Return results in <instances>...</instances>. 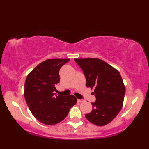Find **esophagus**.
I'll list each match as a JSON object with an SVG mask.
<instances>
[{"instance_id":"1","label":"esophagus","mask_w":149,"mask_h":149,"mask_svg":"<svg viewBox=\"0 0 149 149\" xmlns=\"http://www.w3.org/2000/svg\"><path fill=\"white\" fill-rule=\"evenodd\" d=\"M77 101L79 102H83L84 100L83 99H77Z\"/></svg>"}]
</instances>
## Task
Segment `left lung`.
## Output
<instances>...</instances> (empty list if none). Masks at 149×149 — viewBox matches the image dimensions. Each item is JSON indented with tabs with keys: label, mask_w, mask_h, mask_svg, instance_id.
I'll list each match as a JSON object with an SVG mask.
<instances>
[{
	"label": "left lung",
	"mask_w": 149,
	"mask_h": 149,
	"mask_svg": "<svg viewBox=\"0 0 149 149\" xmlns=\"http://www.w3.org/2000/svg\"><path fill=\"white\" fill-rule=\"evenodd\" d=\"M83 70L86 85L94 90L96 97L91 103L93 109L85 116L95 125L103 126L110 123L121 110L125 88L116 69L97 58L74 59Z\"/></svg>",
	"instance_id": "8db88e82"
}]
</instances>
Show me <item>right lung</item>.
Wrapping results in <instances>:
<instances>
[{"label":"right lung","mask_w":149,"mask_h":149,"mask_svg":"<svg viewBox=\"0 0 149 149\" xmlns=\"http://www.w3.org/2000/svg\"><path fill=\"white\" fill-rule=\"evenodd\" d=\"M70 59H49L37 65L27 76L24 97L33 116L46 125H54L65 119L77 102L72 95H56L60 68Z\"/></svg>","instance_id":"1"}]
</instances>
